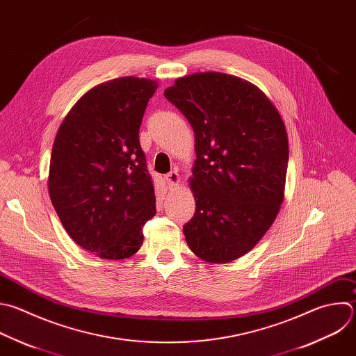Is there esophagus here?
<instances>
[{"label": "esophagus", "mask_w": 356, "mask_h": 356, "mask_svg": "<svg viewBox=\"0 0 356 356\" xmlns=\"http://www.w3.org/2000/svg\"><path fill=\"white\" fill-rule=\"evenodd\" d=\"M165 179H166L168 187H169L170 190H173L175 187H177V186H179V181H180V176H179V173H177L176 170H172L170 173H168Z\"/></svg>", "instance_id": "34e87169"}]
</instances>
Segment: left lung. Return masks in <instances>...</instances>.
Returning a JSON list of instances; mask_svg holds the SVG:
<instances>
[{"label": "left lung", "mask_w": 356, "mask_h": 356, "mask_svg": "<svg viewBox=\"0 0 356 356\" xmlns=\"http://www.w3.org/2000/svg\"><path fill=\"white\" fill-rule=\"evenodd\" d=\"M165 97L194 131L188 179L195 212L183 226L190 250L223 264L250 252L284 201L288 134L282 117L254 83L223 72L177 78Z\"/></svg>", "instance_id": "8db88e82"}]
</instances>
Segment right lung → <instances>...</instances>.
Segmentation results:
<instances>
[{"label":"right lung","mask_w":356,"mask_h":356,"mask_svg":"<svg viewBox=\"0 0 356 356\" xmlns=\"http://www.w3.org/2000/svg\"><path fill=\"white\" fill-rule=\"evenodd\" d=\"M158 82L123 76L88 90L63 120L51 149L49 194L71 239L104 260L143 242L156 198L140 126Z\"/></svg>","instance_id":"right-lung-1"}]
</instances>
